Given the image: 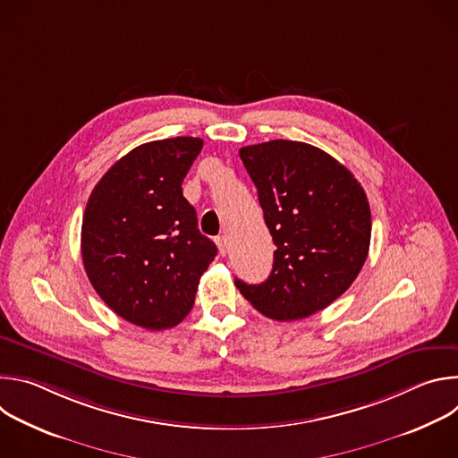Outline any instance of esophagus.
I'll return each instance as SVG.
<instances>
[{"instance_id":"34e87169","label":"esophagus","mask_w":458,"mask_h":458,"mask_svg":"<svg viewBox=\"0 0 458 458\" xmlns=\"http://www.w3.org/2000/svg\"><path fill=\"white\" fill-rule=\"evenodd\" d=\"M216 242H217L219 253H221V255H226V251H228V246H226V237H225V235H219V237L216 239Z\"/></svg>"}]
</instances>
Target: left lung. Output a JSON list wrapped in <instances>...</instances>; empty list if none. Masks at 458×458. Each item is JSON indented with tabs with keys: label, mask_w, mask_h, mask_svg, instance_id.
Segmentation results:
<instances>
[{
	"label": "left lung",
	"mask_w": 458,
	"mask_h": 458,
	"mask_svg": "<svg viewBox=\"0 0 458 458\" xmlns=\"http://www.w3.org/2000/svg\"><path fill=\"white\" fill-rule=\"evenodd\" d=\"M239 156L277 250L265 283L235 279V286L270 318L310 317L362 270L371 237L366 193L344 165L308 143L276 140L242 147Z\"/></svg>",
	"instance_id": "8db88e82"
}]
</instances>
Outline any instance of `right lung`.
<instances>
[{"label":"right lung","instance_id":"add662e5","mask_svg":"<svg viewBox=\"0 0 458 458\" xmlns=\"http://www.w3.org/2000/svg\"><path fill=\"white\" fill-rule=\"evenodd\" d=\"M201 148L199 138L136 147L99 179L83 214L81 255L94 290L147 330L174 328L190 313L217 255L181 188Z\"/></svg>","mask_w":458,"mask_h":458}]
</instances>
